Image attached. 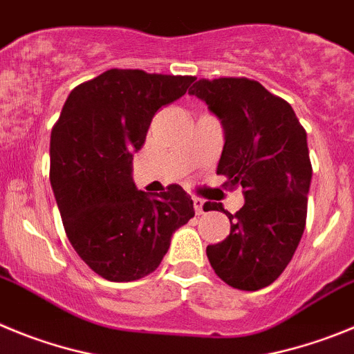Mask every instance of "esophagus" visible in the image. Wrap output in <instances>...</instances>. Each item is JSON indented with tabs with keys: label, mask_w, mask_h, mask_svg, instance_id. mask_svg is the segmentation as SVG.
I'll list each match as a JSON object with an SVG mask.
<instances>
[{
	"label": "esophagus",
	"mask_w": 354,
	"mask_h": 354,
	"mask_svg": "<svg viewBox=\"0 0 354 354\" xmlns=\"http://www.w3.org/2000/svg\"><path fill=\"white\" fill-rule=\"evenodd\" d=\"M193 207H195L196 214H202L205 211V202L198 196H193Z\"/></svg>",
	"instance_id": "esophagus-1"
}]
</instances>
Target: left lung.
Wrapping results in <instances>:
<instances>
[{
    "mask_svg": "<svg viewBox=\"0 0 354 354\" xmlns=\"http://www.w3.org/2000/svg\"><path fill=\"white\" fill-rule=\"evenodd\" d=\"M192 95L221 120L225 145L216 174L228 189H245V205L230 214V234L207 246L212 270L227 286L259 290L277 280L292 259L306 223L312 165L306 131L294 109L248 77L198 80Z\"/></svg>",
    "mask_w": 354,
    "mask_h": 354,
    "instance_id": "left-lung-1",
    "label": "left lung"
}]
</instances>
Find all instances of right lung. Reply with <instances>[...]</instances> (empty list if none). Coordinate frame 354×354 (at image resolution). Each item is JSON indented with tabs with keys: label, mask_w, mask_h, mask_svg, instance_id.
Returning a JSON list of instances; mask_svg holds the SVG:
<instances>
[{
	"label": "right lung",
	"mask_w": 354,
	"mask_h": 354,
	"mask_svg": "<svg viewBox=\"0 0 354 354\" xmlns=\"http://www.w3.org/2000/svg\"><path fill=\"white\" fill-rule=\"evenodd\" d=\"M193 76L109 68L68 93L51 131V179L65 234L93 273L133 282L156 271L171 234L195 216L179 184L149 196L131 179L161 106L177 101Z\"/></svg>",
	"instance_id": "1"
}]
</instances>
